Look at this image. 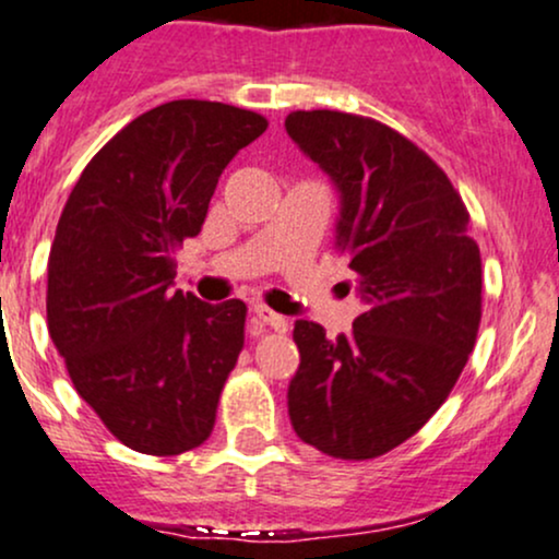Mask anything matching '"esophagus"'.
Masks as SVG:
<instances>
[{"mask_svg":"<svg viewBox=\"0 0 559 559\" xmlns=\"http://www.w3.org/2000/svg\"><path fill=\"white\" fill-rule=\"evenodd\" d=\"M254 318H258L262 325H271V329H275V331L288 329V320L284 316H278V312L267 310L265 305H254Z\"/></svg>","mask_w":559,"mask_h":559,"instance_id":"34e87169","label":"esophagus"}]
</instances>
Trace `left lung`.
Returning a JSON list of instances; mask_svg holds the SVG:
<instances>
[{
	"label": "left lung",
	"mask_w": 559,
	"mask_h": 559,
	"mask_svg": "<svg viewBox=\"0 0 559 559\" xmlns=\"http://www.w3.org/2000/svg\"><path fill=\"white\" fill-rule=\"evenodd\" d=\"M286 133L336 186V247L365 301L336 342L320 323H294L288 415L323 454L373 460L418 433L463 373L480 323L478 243L447 173L394 128L297 110Z\"/></svg>",
	"instance_id": "obj_1"
}]
</instances>
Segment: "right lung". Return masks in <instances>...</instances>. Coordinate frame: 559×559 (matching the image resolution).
Returning <instances> with one entry per match:
<instances>
[{
  "label": "right lung",
  "mask_w": 559,
  "mask_h": 559,
  "mask_svg": "<svg viewBox=\"0 0 559 559\" xmlns=\"http://www.w3.org/2000/svg\"><path fill=\"white\" fill-rule=\"evenodd\" d=\"M252 110L165 102L102 146L70 191L47 267L49 336L81 400L126 447L157 457L213 433L247 305L173 292V252L202 230Z\"/></svg>",
  "instance_id": "add662e5"
}]
</instances>
